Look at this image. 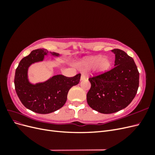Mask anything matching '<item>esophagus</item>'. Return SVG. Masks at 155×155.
<instances>
[{"label": "esophagus", "instance_id": "1", "mask_svg": "<svg viewBox=\"0 0 155 155\" xmlns=\"http://www.w3.org/2000/svg\"><path fill=\"white\" fill-rule=\"evenodd\" d=\"M86 79V76H85V74H83V73H82L81 74V81H83V80H85V79Z\"/></svg>", "mask_w": 155, "mask_h": 155}]
</instances>
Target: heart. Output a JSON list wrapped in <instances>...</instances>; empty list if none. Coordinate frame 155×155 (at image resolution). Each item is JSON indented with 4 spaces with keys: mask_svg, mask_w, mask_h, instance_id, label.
I'll use <instances>...</instances> for the list:
<instances>
[{
    "mask_svg": "<svg viewBox=\"0 0 155 155\" xmlns=\"http://www.w3.org/2000/svg\"><path fill=\"white\" fill-rule=\"evenodd\" d=\"M96 64H97L98 69L100 71H105L110 67V62L109 59H104L101 55H96L83 59L80 66L83 68H87Z\"/></svg>",
    "mask_w": 155,
    "mask_h": 155,
    "instance_id": "obj_1",
    "label": "heart"
}]
</instances>
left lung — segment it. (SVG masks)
<instances>
[{
    "instance_id": "left-lung-1",
    "label": "left lung",
    "mask_w": 155,
    "mask_h": 155,
    "mask_svg": "<svg viewBox=\"0 0 155 155\" xmlns=\"http://www.w3.org/2000/svg\"><path fill=\"white\" fill-rule=\"evenodd\" d=\"M115 54L114 67L88 79L91 87L87 94L88 105L103 114L124 109L133 101L139 86V72L133 59L120 49Z\"/></svg>"
}]
</instances>
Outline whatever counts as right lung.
I'll use <instances>...</instances> for the list:
<instances>
[{
  "instance_id": "obj_1",
  "label": "right lung",
  "mask_w": 155,
  "mask_h": 155,
  "mask_svg": "<svg viewBox=\"0 0 155 155\" xmlns=\"http://www.w3.org/2000/svg\"><path fill=\"white\" fill-rule=\"evenodd\" d=\"M49 53L54 57L60 55L43 48L33 50L21 61L15 70L14 83L18 98L27 109L39 114H49L61 108L70 88L78 85L81 78L80 74L71 78L59 74L45 82L31 83L28 77L29 67L43 61Z\"/></svg>"
}]
</instances>
